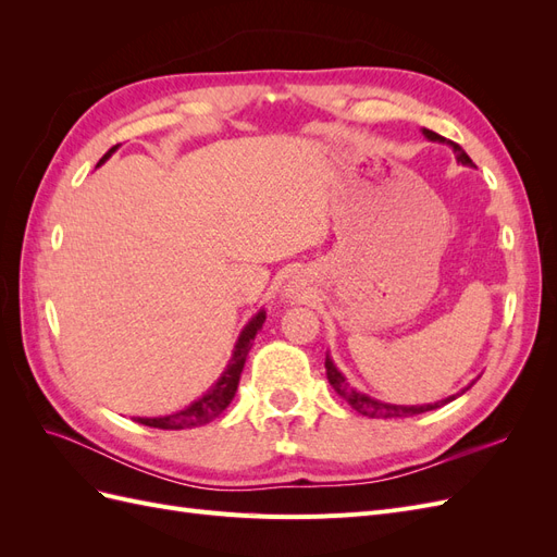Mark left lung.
Here are the masks:
<instances>
[{"instance_id":"obj_1","label":"left lung","mask_w":557,"mask_h":557,"mask_svg":"<svg viewBox=\"0 0 557 557\" xmlns=\"http://www.w3.org/2000/svg\"><path fill=\"white\" fill-rule=\"evenodd\" d=\"M423 134H425V137H428L430 141L448 144V146L453 148L455 158H458V162H462V164H467V166H474V162H471V158H469V156L465 153V150H462L458 144H455V141L444 139L442 134H436V132H432V129H423ZM325 369H327V381H330V385L336 391V395L344 397V399L350 404V409H356L358 413L369 416V418H409V416H418V413H425V411H434V409L444 407V404L453 401L455 397H460L465 391H469V387L474 385V381H471L462 393L450 395V397H446V399H442V401H434V404H413V407H404V404H387V401L374 399V397H369V395L356 391V387H352V385L346 381V376L339 372V369H336V364L332 362L330 356L325 358Z\"/></svg>"}]
</instances>
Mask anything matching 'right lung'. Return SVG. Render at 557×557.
<instances>
[{"label": "right lung", "instance_id": "right-lung-1", "mask_svg": "<svg viewBox=\"0 0 557 557\" xmlns=\"http://www.w3.org/2000/svg\"><path fill=\"white\" fill-rule=\"evenodd\" d=\"M117 146H121V144H115L113 148H109L104 158L97 162V166L104 164L115 153ZM264 318H267V313L260 309L256 315L248 320V325L239 334L237 346H234V350H232V360L227 362V369L205 395L190 404V407H185V409H181L176 413H170V416L134 418V420H137V423H141V425L158 428V430H190V428L207 425V423H211V420H215L230 407V401L234 399V393H237L239 379H242L244 364H246V356H248V350L252 346V339H256V334L262 330Z\"/></svg>", "mask_w": 557, "mask_h": 557}]
</instances>
